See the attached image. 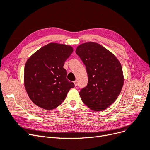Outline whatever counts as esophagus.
<instances>
[{
  "mask_svg": "<svg viewBox=\"0 0 150 150\" xmlns=\"http://www.w3.org/2000/svg\"><path fill=\"white\" fill-rule=\"evenodd\" d=\"M74 84H75V86H77V81H74Z\"/></svg>",
  "mask_w": 150,
  "mask_h": 150,
  "instance_id": "esophagus-1",
  "label": "esophagus"
}]
</instances>
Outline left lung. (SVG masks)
Instances as JSON below:
<instances>
[{
    "label": "left lung",
    "mask_w": 150,
    "mask_h": 150,
    "mask_svg": "<svg viewBox=\"0 0 150 150\" xmlns=\"http://www.w3.org/2000/svg\"><path fill=\"white\" fill-rule=\"evenodd\" d=\"M75 52L85 64L88 77L86 86L80 91L82 101L95 111L106 109L117 99L124 85L120 63L96 42L81 44Z\"/></svg>",
    "instance_id": "obj_1"
}]
</instances>
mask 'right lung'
<instances>
[{
  "label": "right lung",
  "mask_w": 150,
  "mask_h": 150,
  "mask_svg": "<svg viewBox=\"0 0 150 150\" xmlns=\"http://www.w3.org/2000/svg\"><path fill=\"white\" fill-rule=\"evenodd\" d=\"M65 44L49 43L38 50L26 61L24 84L31 100L39 107L51 110L64 100L73 82L67 79L63 67L73 52Z\"/></svg>",
  "instance_id": "right-lung-1"
}]
</instances>
